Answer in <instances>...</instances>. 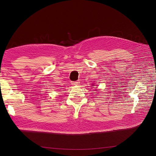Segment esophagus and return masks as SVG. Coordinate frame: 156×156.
I'll return each mask as SVG.
<instances>
[{
	"instance_id": "34e87169",
	"label": "esophagus",
	"mask_w": 156,
	"mask_h": 156,
	"mask_svg": "<svg viewBox=\"0 0 156 156\" xmlns=\"http://www.w3.org/2000/svg\"><path fill=\"white\" fill-rule=\"evenodd\" d=\"M80 80H77V81H72L71 84L73 85H80Z\"/></svg>"
}]
</instances>
